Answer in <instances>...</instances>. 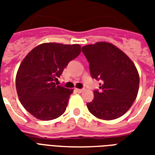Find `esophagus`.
Returning <instances> with one entry per match:
<instances>
[{"instance_id": "1", "label": "esophagus", "mask_w": 155, "mask_h": 155, "mask_svg": "<svg viewBox=\"0 0 155 155\" xmlns=\"http://www.w3.org/2000/svg\"><path fill=\"white\" fill-rule=\"evenodd\" d=\"M75 91L78 92V93H81V92H83V90H81V89H75Z\"/></svg>"}]
</instances>
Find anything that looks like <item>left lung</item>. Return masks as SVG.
Segmentation results:
<instances>
[{
	"mask_svg": "<svg viewBox=\"0 0 155 155\" xmlns=\"http://www.w3.org/2000/svg\"><path fill=\"white\" fill-rule=\"evenodd\" d=\"M93 79L101 81L100 91L88 103L91 114L104 120H115L129 110L139 91L140 77L133 61L115 45L97 42L82 47Z\"/></svg>",
	"mask_w": 155,
	"mask_h": 155,
	"instance_id": "8db88e82",
	"label": "left lung"
}]
</instances>
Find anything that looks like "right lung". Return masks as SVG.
Returning a JSON list of instances; mask_svg holds the SVG:
<instances>
[{
    "mask_svg": "<svg viewBox=\"0 0 155 155\" xmlns=\"http://www.w3.org/2000/svg\"><path fill=\"white\" fill-rule=\"evenodd\" d=\"M81 53V45L44 43L30 51L15 78L19 100L29 113L41 120L60 117L66 110L73 90L58 85L69 62Z\"/></svg>",
    "mask_w": 155,
    "mask_h": 155,
    "instance_id": "1",
    "label": "right lung"
}]
</instances>
